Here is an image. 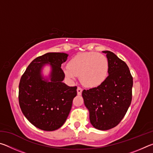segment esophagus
<instances>
[{"label": "esophagus", "instance_id": "34e87169", "mask_svg": "<svg viewBox=\"0 0 153 153\" xmlns=\"http://www.w3.org/2000/svg\"><path fill=\"white\" fill-rule=\"evenodd\" d=\"M77 94H78V95H81V94H82V89L81 88H80V87H77Z\"/></svg>", "mask_w": 153, "mask_h": 153}]
</instances>
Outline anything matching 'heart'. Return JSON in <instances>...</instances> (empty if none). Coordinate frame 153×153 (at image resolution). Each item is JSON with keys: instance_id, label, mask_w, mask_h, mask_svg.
<instances>
[{"instance_id": "heart-1", "label": "heart", "mask_w": 153, "mask_h": 153, "mask_svg": "<svg viewBox=\"0 0 153 153\" xmlns=\"http://www.w3.org/2000/svg\"><path fill=\"white\" fill-rule=\"evenodd\" d=\"M67 67L63 69L65 76L71 81L79 76L82 84L89 88L99 86L108 76L107 57L94 52L78 54L69 61Z\"/></svg>"}]
</instances>
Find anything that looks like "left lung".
Listing matches in <instances>:
<instances>
[{
    "label": "left lung",
    "mask_w": 153,
    "mask_h": 153,
    "mask_svg": "<svg viewBox=\"0 0 153 153\" xmlns=\"http://www.w3.org/2000/svg\"><path fill=\"white\" fill-rule=\"evenodd\" d=\"M107 54L108 76L101 85L82 91L84 105L89 111L92 126L107 130L120 123L132 98L133 77L127 64L113 53Z\"/></svg>",
    "instance_id": "1"
}]
</instances>
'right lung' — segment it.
Listing matches in <instances>:
<instances>
[{
	"label": "right lung",
	"mask_w": 153,
	"mask_h": 153,
	"mask_svg": "<svg viewBox=\"0 0 153 153\" xmlns=\"http://www.w3.org/2000/svg\"><path fill=\"white\" fill-rule=\"evenodd\" d=\"M68 55L64 53H48L32 61L21 77L19 103L23 114L36 128L54 131L65 122L72 102L77 95V87L63 82L65 74L61 65ZM48 64L49 77L42 75L43 67Z\"/></svg>",
	"instance_id": "add662e5"
}]
</instances>
